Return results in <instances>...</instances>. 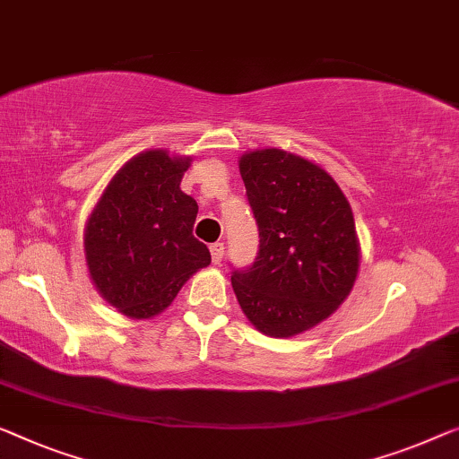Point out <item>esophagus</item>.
<instances>
[{"label": "esophagus", "mask_w": 459, "mask_h": 459, "mask_svg": "<svg viewBox=\"0 0 459 459\" xmlns=\"http://www.w3.org/2000/svg\"><path fill=\"white\" fill-rule=\"evenodd\" d=\"M210 253H212V262L221 264L224 257V243H214L210 245Z\"/></svg>", "instance_id": "34e87169"}]
</instances>
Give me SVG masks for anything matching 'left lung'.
Instances as JSON below:
<instances>
[{
  "label": "left lung",
  "mask_w": 459,
  "mask_h": 459,
  "mask_svg": "<svg viewBox=\"0 0 459 459\" xmlns=\"http://www.w3.org/2000/svg\"><path fill=\"white\" fill-rule=\"evenodd\" d=\"M259 230L247 270L230 276L238 305L265 336L316 327L351 295L360 247L338 183L319 164L286 150H253L238 160Z\"/></svg>",
  "instance_id": "left-lung-1"
}]
</instances>
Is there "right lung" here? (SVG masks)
<instances>
[{"mask_svg":"<svg viewBox=\"0 0 459 459\" xmlns=\"http://www.w3.org/2000/svg\"><path fill=\"white\" fill-rule=\"evenodd\" d=\"M189 156L146 150L108 181L84 229L86 265L100 297L148 319L173 303L210 251L194 237L197 202L183 194Z\"/></svg>","mask_w":459,"mask_h":459,"instance_id":"obj_1","label":"right lung"}]
</instances>
